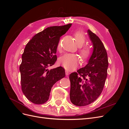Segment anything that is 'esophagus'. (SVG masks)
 <instances>
[{
	"instance_id": "esophagus-1",
	"label": "esophagus",
	"mask_w": 129,
	"mask_h": 129,
	"mask_svg": "<svg viewBox=\"0 0 129 129\" xmlns=\"http://www.w3.org/2000/svg\"><path fill=\"white\" fill-rule=\"evenodd\" d=\"M65 72H66V76H68V75H69V72H68V71H67V70H66Z\"/></svg>"
}]
</instances>
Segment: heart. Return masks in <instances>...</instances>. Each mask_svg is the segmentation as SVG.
Wrapping results in <instances>:
<instances>
[{
  "mask_svg": "<svg viewBox=\"0 0 129 129\" xmlns=\"http://www.w3.org/2000/svg\"><path fill=\"white\" fill-rule=\"evenodd\" d=\"M74 36L77 45L80 47L79 53L82 58L83 60H87L91 56V49L88 45L83 46L87 40L84 33L82 31L77 30L74 33ZM60 49L61 44L59 43L57 46V49L60 50ZM59 62L65 69L68 71H73L79 65L80 58L76 54H66L60 57Z\"/></svg>",
  "mask_w": 129,
  "mask_h": 129,
  "instance_id": "obj_1",
  "label": "heart"
}]
</instances>
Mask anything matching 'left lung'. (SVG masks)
Listing matches in <instances>:
<instances>
[{
    "label": "left lung",
    "mask_w": 129,
    "mask_h": 129,
    "mask_svg": "<svg viewBox=\"0 0 129 129\" xmlns=\"http://www.w3.org/2000/svg\"><path fill=\"white\" fill-rule=\"evenodd\" d=\"M93 52L88 64L69 75L70 100L76 106L92 103L102 92L107 77L108 59L104 46L96 35L88 29Z\"/></svg>",
    "instance_id": "obj_1"
}]
</instances>
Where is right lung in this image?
Wrapping results in <instances>:
<instances>
[{"instance_id":"obj_1","label":"right lung","mask_w":129,"mask_h":129,"mask_svg":"<svg viewBox=\"0 0 129 129\" xmlns=\"http://www.w3.org/2000/svg\"><path fill=\"white\" fill-rule=\"evenodd\" d=\"M72 24L47 27L27 43L20 66L21 89L26 98L36 104L46 103L53 85L63 78V68L47 69L57 60L55 55L60 37Z\"/></svg>"}]
</instances>
